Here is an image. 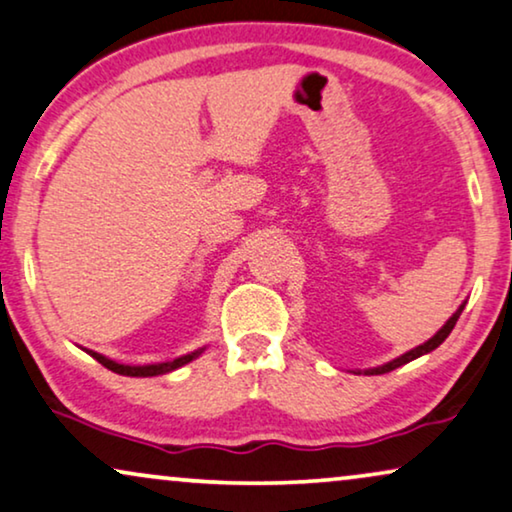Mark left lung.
Segmentation results:
<instances>
[{"label":"left lung","instance_id":"1","mask_svg":"<svg viewBox=\"0 0 512 512\" xmlns=\"http://www.w3.org/2000/svg\"><path fill=\"white\" fill-rule=\"evenodd\" d=\"M464 305L466 303H461L459 305V310L452 314L450 319L445 321V326L440 328V331L433 335L431 340H426L424 345H419V347H415V349H410V352H405V354H401L398 356V359H394V361H389V363H384V366H377V368H368V370H363V373L366 375H384V373H391V370H396V368H401V366H405V363H410V361H415V359H419V356H424V354H429V352H433V349H436L438 345H443L445 342V338L447 335L452 333V328H454V324H457V319L461 317V312H464ZM361 375V373H359Z\"/></svg>","mask_w":512,"mask_h":512}]
</instances>
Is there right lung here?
<instances>
[{
  "label": "right lung",
  "instance_id": "add662e5",
  "mask_svg": "<svg viewBox=\"0 0 512 512\" xmlns=\"http://www.w3.org/2000/svg\"><path fill=\"white\" fill-rule=\"evenodd\" d=\"M86 352L93 356L95 361H100L104 368H109L111 373H118V375H128V377H156V375H165V373H172V370H177L181 366H186V363H191L193 359H198V356L202 354V349H195V352L186 354V356H179V359L174 361H165V363H149V366H123V363H116L107 359V356L97 354V352H90V349H86Z\"/></svg>",
  "mask_w": 512,
  "mask_h": 512
}]
</instances>
